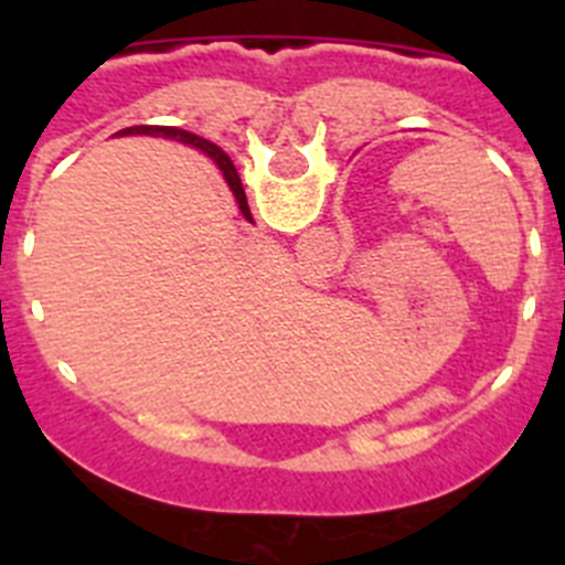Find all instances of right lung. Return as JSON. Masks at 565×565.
Wrapping results in <instances>:
<instances>
[{
  "mask_svg": "<svg viewBox=\"0 0 565 565\" xmlns=\"http://www.w3.org/2000/svg\"><path fill=\"white\" fill-rule=\"evenodd\" d=\"M127 132H143V135H163V138H174V141H183L189 143V147H198L203 149V152L212 158L217 167H221L223 178H226V183L232 186L234 198H237L239 203V212L246 214L248 221H252V212H248V203H246V192H243V183H239V174L237 169H234V163L228 161V154L223 152L221 147H214V143H209L206 138H198V135L186 132V129H178V127H135V129H127Z\"/></svg>",
  "mask_w": 565,
  "mask_h": 565,
  "instance_id": "right-lung-1",
  "label": "right lung"
}]
</instances>
